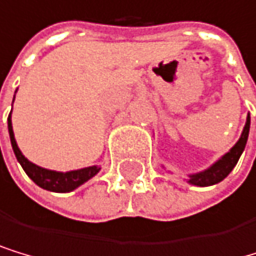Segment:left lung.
I'll return each instance as SVG.
<instances>
[{
    "mask_svg": "<svg viewBox=\"0 0 256 256\" xmlns=\"http://www.w3.org/2000/svg\"><path fill=\"white\" fill-rule=\"evenodd\" d=\"M248 130H250V116H247V122L242 130V134H240L238 142L230 148V152L220 156L216 163L208 168V170L194 172V174H188L186 182L192 185H196V186H209V185H216V184L222 182L232 171V168H234L239 162V156L242 155L246 144H247Z\"/></svg>",
    "mask_w": 256,
    "mask_h": 256,
    "instance_id": "1",
    "label": "left lung"
}]
</instances>
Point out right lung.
Returning <instances> with one entry per match:
<instances>
[{"label":"right lung","instance_id":"obj_1","mask_svg":"<svg viewBox=\"0 0 256 256\" xmlns=\"http://www.w3.org/2000/svg\"><path fill=\"white\" fill-rule=\"evenodd\" d=\"M8 128H9L12 150H14V154H16L17 162L22 164V168H24V171L26 172V176L30 177V179L33 180L36 185H39L40 188L48 190V192H55V193L72 192L77 188V186L85 184L86 180H90L93 176H96L101 170L100 166H88V168H82V170L60 172V171H52V170H46V168H40L34 163H31L30 160L25 158V155L20 152L16 136H14L10 114H9V118H8Z\"/></svg>","mask_w":256,"mask_h":256}]
</instances>
